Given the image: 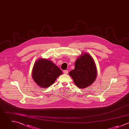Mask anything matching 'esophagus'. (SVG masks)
Masks as SVG:
<instances>
[{
    "label": "esophagus",
    "mask_w": 129,
    "mask_h": 129,
    "mask_svg": "<svg viewBox=\"0 0 129 129\" xmlns=\"http://www.w3.org/2000/svg\"><path fill=\"white\" fill-rule=\"evenodd\" d=\"M63 72H64V73H65V74H68V70H64V71H63Z\"/></svg>",
    "instance_id": "34e87169"
}]
</instances>
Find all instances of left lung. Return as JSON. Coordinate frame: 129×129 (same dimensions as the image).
I'll list each match as a JSON object with an SVG mask.
<instances>
[{
	"label": "left lung",
	"mask_w": 129,
	"mask_h": 129,
	"mask_svg": "<svg viewBox=\"0 0 129 129\" xmlns=\"http://www.w3.org/2000/svg\"><path fill=\"white\" fill-rule=\"evenodd\" d=\"M75 84L85 88L95 81L97 76L96 67L92 57L86 53L82 54L75 62V68L69 73Z\"/></svg>",
	"instance_id": "1"
}]
</instances>
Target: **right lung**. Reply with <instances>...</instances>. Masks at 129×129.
<instances>
[{"label": "right lung", "mask_w": 129, "mask_h": 129, "mask_svg": "<svg viewBox=\"0 0 129 129\" xmlns=\"http://www.w3.org/2000/svg\"><path fill=\"white\" fill-rule=\"evenodd\" d=\"M62 74V70L53 62L42 58L35 62L32 71L33 80L43 88L50 86Z\"/></svg>", "instance_id": "1"}]
</instances>
